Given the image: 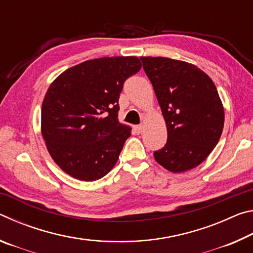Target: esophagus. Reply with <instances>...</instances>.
Returning <instances> with one entry per match:
<instances>
[{"label": "esophagus", "instance_id": "34e87169", "mask_svg": "<svg viewBox=\"0 0 253 253\" xmlns=\"http://www.w3.org/2000/svg\"><path fill=\"white\" fill-rule=\"evenodd\" d=\"M134 131H135V134L139 135L140 132L143 131V127L140 126V125H136V126H134Z\"/></svg>", "mask_w": 253, "mask_h": 253}]
</instances>
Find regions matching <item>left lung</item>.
Instances as JSON below:
<instances>
[{
  "mask_svg": "<svg viewBox=\"0 0 253 253\" xmlns=\"http://www.w3.org/2000/svg\"><path fill=\"white\" fill-rule=\"evenodd\" d=\"M168 128V143L154 157L172 173L199 166L216 146L224 109L212 79L192 63L140 57Z\"/></svg>",
  "mask_w": 253,
  "mask_h": 253,
  "instance_id": "left-lung-1",
  "label": "left lung"
}]
</instances>
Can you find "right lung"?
<instances>
[{
	"label": "right lung",
	"mask_w": 253,
	"mask_h": 253,
	"mask_svg": "<svg viewBox=\"0 0 253 253\" xmlns=\"http://www.w3.org/2000/svg\"><path fill=\"white\" fill-rule=\"evenodd\" d=\"M142 68L137 57H105L63 71L45 92L41 132L63 172L96 181L116 164L131 128L118 122L125 80Z\"/></svg>",
	"instance_id": "1"
}]
</instances>
